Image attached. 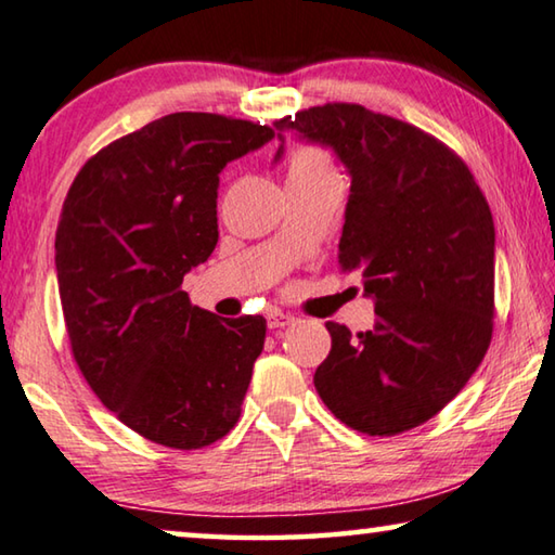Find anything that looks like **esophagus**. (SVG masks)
<instances>
[{
	"instance_id": "34e87169",
	"label": "esophagus",
	"mask_w": 555,
	"mask_h": 555,
	"mask_svg": "<svg viewBox=\"0 0 555 555\" xmlns=\"http://www.w3.org/2000/svg\"><path fill=\"white\" fill-rule=\"evenodd\" d=\"M294 321V315H288V313H284V311H279V309H269L267 311V323H269V328H284V325H288Z\"/></svg>"
}]
</instances>
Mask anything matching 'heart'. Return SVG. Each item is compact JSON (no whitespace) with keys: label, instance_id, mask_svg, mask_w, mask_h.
<instances>
[{"label":"heart","instance_id":"obj_1","mask_svg":"<svg viewBox=\"0 0 555 555\" xmlns=\"http://www.w3.org/2000/svg\"><path fill=\"white\" fill-rule=\"evenodd\" d=\"M325 175H336L331 155L319 145H296L288 153L286 165V182L292 180H309V178H325Z\"/></svg>","mask_w":555,"mask_h":555}]
</instances>
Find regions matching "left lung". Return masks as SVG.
Wrapping results in <instances>:
<instances>
[{
  "label": "left lung",
  "mask_w": 555,
  "mask_h": 555,
  "mask_svg": "<svg viewBox=\"0 0 555 555\" xmlns=\"http://www.w3.org/2000/svg\"><path fill=\"white\" fill-rule=\"evenodd\" d=\"M274 126L331 145L348 167L338 267L360 271L375 298L373 331L325 323L331 353L315 367V390L358 433H408L456 398L489 350V202L450 145L358 103L313 105Z\"/></svg>",
  "instance_id": "8db88e82"
}]
</instances>
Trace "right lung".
I'll return each instance as SVG.
<instances>
[{"mask_svg": "<svg viewBox=\"0 0 555 555\" xmlns=\"http://www.w3.org/2000/svg\"><path fill=\"white\" fill-rule=\"evenodd\" d=\"M274 128L219 113H170L91 155L56 227V274L78 371L122 425L202 450L242 415L263 315L217 319L182 279L215 251L222 167Z\"/></svg>", "mask_w": 555, "mask_h": 555, "instance_id": "1", "label": "right lung"}]
</instances>
